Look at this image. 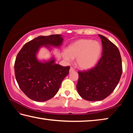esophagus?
I'll list each match as a JSON object with an SVG mask.
<instances>
[{
	"label": "esophagus",
	"mask_w": 133,
	"mask_h": 133,
	"mask_svg": "<svg viewBox=\"0 0 133 133\" xmlns=\"http://www.w3.org/2000/svg\"><path fill=\"white\" fill-rule=\"evenodd\" d=\"M74 71H75V69H74L73 67L71 66L70 68V69H69V72H73Z\"/></svg>",
	"instance_id": "obj_1"
}]
</instances>
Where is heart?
<instances>
[{
  "label": "heart",
  "mask_w": 133,
  "mask_h": 133,
  "mask_svg": "<svg viewBox=\"0 0 133 133\" xmlns=\"http://www.w3.org/2000/svg\"><path fill=\"white\" fill-rule=\"evenodd\" d=\"M101 50L102 46L98 41L81 39L69 45L66 49V53L63 54V57L68 61L76 58V64L79 68L86 69L95 65Z\"/></svg>",
  "instance_id": "b5f03b06"
}]
</instances>
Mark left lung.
<instances>
[{"mask_svg": "<svg viewBox=\"0 0 133 133\" xmlns=\"http://www.w3.org/2000/svg\"><path fill=\"white\" fill-rule=\"evenodd\" d=\"M102 43V57L91 69L78 71L76 89L87 101H102L113 92L122 74L120 51L115 44L99 34Z\"/></svg>", "mask_w": 133, "mask_h": 133, "instance_id": "8db88e82", "label": "left lung"}]
</instances>
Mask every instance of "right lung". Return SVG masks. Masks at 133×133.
<instances>
[{
    "label": "right lung",
    "mask_w": 133,
    "mask_h": 133,
    "mask_svg": "<svg viewBox=\"0 0 133 133\" xmlns=\"http://www.w3.org/2000/svg\"><path fill=\"white\" fill-rule=\"evenodd\" d=\"M62 41L59 34L38 36L25 44L18 53L15 62L16 81L21 90L31 100L44 102L52 98L68 75L69 66L57 64L54 59L40 62L36 57L41 45L58 46Z\"/></svg>",
    "instance_id": "add662e5"
}]
</instances>
